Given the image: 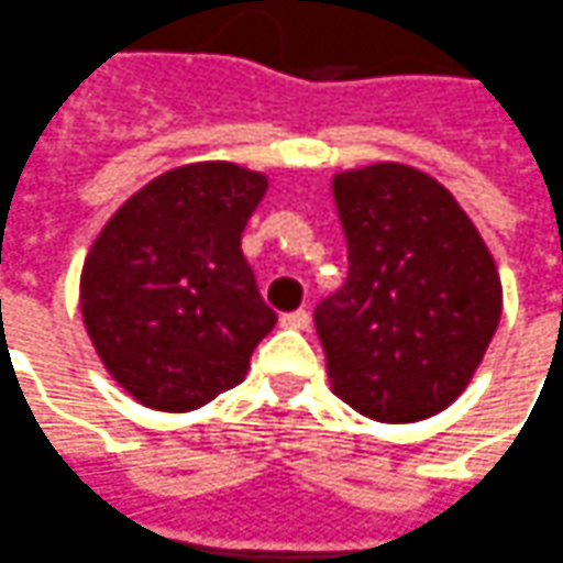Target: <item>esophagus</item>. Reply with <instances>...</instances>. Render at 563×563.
<instances>
[{
    "label": "esophagus",
    "mask_w": 563,
    "mask_h": 563,
    "mask_svg": "<svg viewBox=\"0 0 563 563\" xmlns=\"http://www.w3.org/2000/svg\"><path fill=\"white\" fill-rule=\"evenodd\" d=\"M282 325L303 331V328H309V312L307 309H294V312H285V316H282Z\"/></svg>",
    "instance_id": "34e87169"
}]
</instances>
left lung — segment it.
Returning <instances> with one entry per match:
<instances>
[{
	"mask_svg": "<svg viewBox=\"0 0 563 563\" xmlns=\"http://www.w3.org/2000/svg\"><path fill=\"white\" fill-rule=\"evenodd\" d=\"M350 273L316 307L331 390L375 421L443 412L501 316L493 254L459 201L402 164L334 176Z\"/></svg>",
	"mask_w": 563,
	"mask_h": 563,
	"instance_id": "1",
	"label": "left lung"
}]
</instances>
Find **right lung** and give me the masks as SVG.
Instances as JSON below:
<instances>
[{"label": "right lung", "instance_id": "obj_1", "mask_svg": "<svg viewBox=\"0 0 563 563\" xmlns=\"http://www.w3.org/2000/svg\"><path fill=\"white\" fill-rule=\"evenodd\" d=\"M266 176L207 161L151 179L82 263L79 307L111 378L142 406L191 412L244 380L275 325L241 232Z\"/></svg>", "mask_w": 563, "mask_h": 563}]
</instances>
